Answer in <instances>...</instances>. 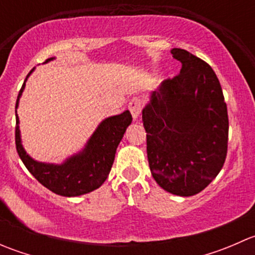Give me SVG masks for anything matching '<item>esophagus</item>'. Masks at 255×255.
Listing matches in <instances>:
<instances>
[{"label":"esophagus","instance_id":"1","mask_svg":"<svg viewBox=\"0 0 255 255\" xmlns=\"http://www.w3.org/2000/svg\"><path fill=\"white\" fill-rule=\"evenodd\" d=\"M143 109V101L139 97H133L129 101V105H128V110H129L130 115H132L133 120H137L139 117L140 112H142Z\"/></svg>","mask_w":255,"mask_h":255}]
</instances>
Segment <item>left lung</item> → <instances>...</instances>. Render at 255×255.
Listing matches in <instances>:
<instances>
[{"instance_id": "left-lung-1", "label": "left lung", "mask_w": 255, "mask_h": 255, "mask_svg": "<svg viewBox=\"0 0 255 255\" xmlns=\"http://www.w3.org/2000/svg\"><path fill=\"white\" fill-rule=\"evenodd\" d=\"M176 76L151 94L143 110L146 155L156 184L179 196L205 189L227 156L228 113L215 71L202 59L174 48Z\"/></svg>"}]
</instances>
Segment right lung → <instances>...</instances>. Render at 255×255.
I'll use <instances>...</instances> for the list:
<instances>
[{"instance_id":"1","label":"right lung","mask_w":255,"mask_h":255,"mask_svg":"<svg viewBox=\"0 0 255 255\" xmlns=\"http://www.w3.org/2000/svg\"><path fill=\"white\" fill-rule=\"evenodd\" d=\"M53 58L48 59L47 61ZM33 70L34 68L29 71V74ZM23 89L24 84L18 94L16 109ZM18 122L19 121L16 113V148L25 168L43 186L54 194L71 197L94 191L104 184L111 171L116 149L123 138L126 128L132 122V115L129 111H125L121 115L105 120L90 138L86 148L78 155L69 158L61 165L38 163L33 160L25 153L20 143Z\"/></svg>"}]
</instances>
